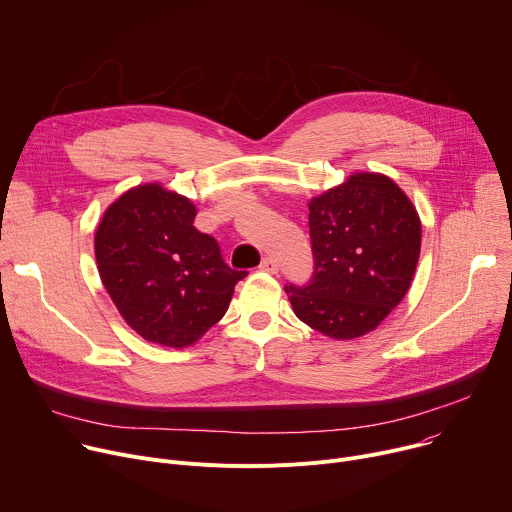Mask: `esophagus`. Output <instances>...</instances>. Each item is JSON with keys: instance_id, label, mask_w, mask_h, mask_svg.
Listing matches in <instances>:
<instances>
[{"instance_id": "obj_1", "label": "esophagus", "mask_w": 512, "mask_h": 512, "mask_svg": "<svg viewBox=\"0 0 512 512\" xmlns=\"http://www.w3.org/2000/svg\"><path fill=\"white\" fill-rule=\"evenodd\" d=\"M260 270H262V272L276 274V270H278V262H276L274 258H264V260L260 262Z\"/></svg>"}]
</instances>
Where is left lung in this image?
I'll list each match as a JSON object with an SVG mask.
<instances>
[{
  "label": "left lung",
  "instance_id": "1",
  "mask_svg": "<svg viewBox=\"0 0 512 512\" xmlns=\"http://www.w3.org/2000/svg\"><path fill=\"white\" fill-rule=\"evenodd\" d=\"M313 276L285 287L295 315L323 335L372 331L407 295L421 252V221L384 175L358 173L309 203Z\"/></svg>",
  "mask_w": 512,
  "mask_h": 512
}]
</instances>
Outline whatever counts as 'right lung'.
<instances>
[{"mask_svg": "<svg viewBox=\"0 0 512 512\" xmlns=\"http://www.w3.org/2000/svg\"><path fill=\"white\" fill-rule=\"evenodd\" d=\"M197 209L160 185H142L105 211L95 234L103 287L144 339L185 348L230 307L248 272L227 266L213 236L193 225Z\"/></svg>", "mask_w": 512, "mask_h": 512, "instance_id": "obj_1", "label": "right lung"}]
</instances>
